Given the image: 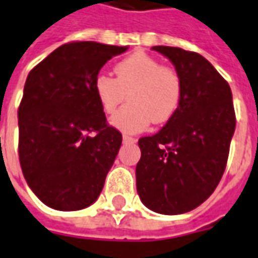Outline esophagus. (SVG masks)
<instances>
[{"label": "esophagus", "instance_id": "obj_1", "mask_svg": "<svg viewBox=\"0 0 258 258\" xmlns=\"http://www.w3.org/2000/svg\"><path fill=\"white\" fill-rule=\"evenodd\" d=\"M137 140L134 138V137H128V136H122V143H128V144H133L136 143Z\"/></svg>", "mask_w": 258, "mask_h": 258}]
</instances>
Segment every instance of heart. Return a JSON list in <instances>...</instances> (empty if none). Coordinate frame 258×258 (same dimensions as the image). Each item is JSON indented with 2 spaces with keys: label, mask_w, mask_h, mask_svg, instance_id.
<instances>
[{
  "label": "heart",
  "mask_w": 258,
  "mask_h": 258,
  "mask_svg": "<svg viewBox=\"0 0 258 258\" xmlns=\"http://www.w3.org/2000/svg\"><path fill=\"white\" fill-rule=\"evenodd\" d=\"M114 73L115 79L106 73L97 75L93 90L106 114H113L128 97V104L111 118L115 128L140 133L151 121H169L179 110L183 78L176 68L138 50L115 63Z\"/></svg>",
  "instance_id": "heart-1"
}]
</instances>
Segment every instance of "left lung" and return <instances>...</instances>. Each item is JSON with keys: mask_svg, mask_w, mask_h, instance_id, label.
<instances>
[{"mask_svg": "<svg viewBox=\"0 0 258 258\" xmlns=\"http://www.w3.org/2000/svg\"><path fill=\"white\" fill-rule=\"evenodd\" d=\"M183 78L179 110L157 134L138 140L137 192L148 209L180 215L202 205L226 169L236 128L230 86L202 55L154 46Z\"/></svg>", "mask_w": 258, "mask_h": 258, "instance_id": "obj_1", "label": "left lung"}]
</instances>
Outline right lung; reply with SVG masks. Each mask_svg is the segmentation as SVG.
Returning a JSON list of instances; mask_svg holds the SVG:
<instances>
[{
    "label": "right lung",
    "instance_id": "right-lung-1",
    "mask_svg": "<svg viewBox=\"0 0 258 258\" xmlns=\"http://www.w3.org/2000/svg\"><path fill=\"white\" fill-rule=\"evenodd\" d=\"M127 46L90 41L64 43L33 68L18 108L19 164L46 206L80 210L104 186L121 147L93 90L94 78Z\"/></svg>",
    "mask_w": 258,
    "mask_h": 258
}]
</instances>
